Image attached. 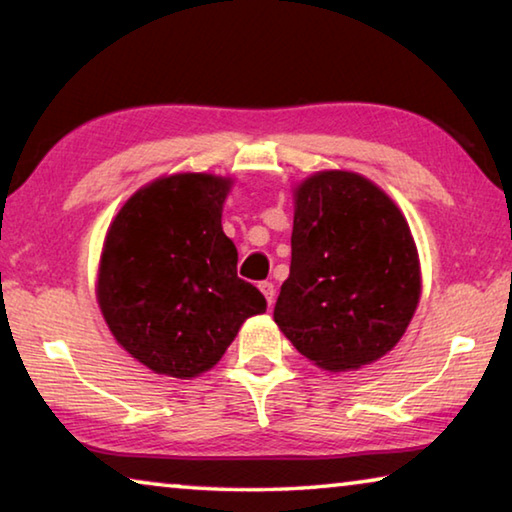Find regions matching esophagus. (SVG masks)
<instances>
[{
    "instance_id": "esophagus-1",
    "label": "esophagus",
    "mask_w": 512,
    "mask_h": 512,
    "mask_svg": "<svg viewBox=\"0 0 512 512\" xmlns=\"http://www.w3.org/2000/svg\"><path fill=\"white\" fill-rule=\"evenodd\" d=\"M259 291H262L264 294V298H266V303H269V307L273 305V300H275V287H273V282H259Z\"/></svg>"
}]
</instances>
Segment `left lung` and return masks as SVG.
<instances>
[{
  "instance_id": "left-lung-1",
  "label": "left lung",
  "mask_w": 512,
  "mask_h": 512,
  "mask_svg": "<svg viewBox=\"0 0 512 512\" xmlns=\"http://www.w3.org/2000/svg\"><path fill=\"white\" fill-rule=\"evenodd\" d=\"M419 294L415 239L385 191L348 170L298 184L273 319L300 355L326 371L376 362L403 337Z\"/></svg>"
}]
</instances>
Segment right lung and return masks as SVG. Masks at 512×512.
<instances>
[{
    "label": "right lung",
    "instance_id": "add662e5",
    "mask_svg": "<svg viewBox=\"0 0 512 512\" xmlns=\"http://www.w3.org/2000/svg\"><path fill=\"white\" fill-rule=\"evenodd\" d=\"M232 180L159 177L129 198L104 239L97 303L116 342L154 373L196 378L223 358L266 298L237 278L221 214Z\"/></svg>",
    "mask_w": 512,
    "mask_h": 512
}]
</instances>
